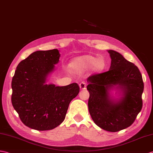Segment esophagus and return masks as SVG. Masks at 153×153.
I'll list each match as a JSON object with an SVG mask.
<instances>
[{
  "label": "esophagus",
  "mask_w": 153,
  "mask_h": 153,
  "mask_svg": "<svg viewBox=\"0 0 153 153\" xmlns=\"http://www.w3.org/2000/svg\"><path fill=\"white\" fill-rule=\"evenodd\" d=\"M86 83L85 82V81H82V82H81L79 83V87L81 89H85V88H86Z\"/></svg>",
  "instance_id": "esophagus-1"
}]
</instances>
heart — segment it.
Listing matches in <instances>:
<instances>
[{
	"mask_svg": "<svg viewBox=\"0 0 153 153\" xmlns=\"http://www.w3.org/2000/svg\"><path fill=\"white\" fill-rule=\"evenodd\" d=\"M72 65L74 68L79 70H87L93 66V69L94 71H101L105 68V62L102 58L96 60L93 56L84 55L74 59Z\"/></svg>",
	"mask_w": 153,
	"mask_h": 153,
	"instance_id": "obj_1",
	"label": "heart"
}]
</instances>
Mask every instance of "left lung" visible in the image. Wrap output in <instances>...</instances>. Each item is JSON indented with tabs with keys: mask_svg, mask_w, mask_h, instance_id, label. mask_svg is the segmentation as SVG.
I'll return each mask as SVG.
<instances>
[{
	"mask_svg": "<svg viewBox=\"0 0 153 153\" xmlns=\"http://www.w3.org/2000/svg\"><path fill=\"white\" fill-rule=\"evenodd\" d=\"M111 59L107 72L88 77L89 91L88 107L94 123L109 132H118L129 127L136 120L143 105L144 84L140 70L118 52L109 50ZM114 86L122 89L119 101L110 98L108 91Z\"/></svg>",
	"mask_w": 153,
	"mask_h": 153,
	"instance_id": "1",
	"label": "left lung"
}]
</instances>
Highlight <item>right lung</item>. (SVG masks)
<instances>
[{"instance_id": "right-lung-1", "label": "right lung", "mask_w": 153, "mask_h": 153, "mask_svg": "<svg viewBox=\"0 0 153 153\" xmlns=\"http://www.w3.org/2000/svg\"><path fill=\"white\" fill-rule=\"evenodd\" d=\"M59 57L58 49L37 51L17 66L12 81V103L21 121L30 128L44 131L60 125L70 102L79 93L76 83L64 87L45 84Z\"/></svg>"}]
</instances>
